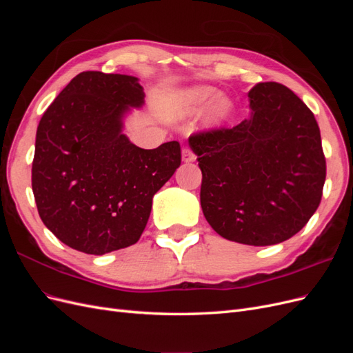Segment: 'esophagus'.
<instances>
[{
  "label": "esophagus",
  "mask_w": 353,
  "mask_h": 353,
  "mask_svg": "<svg viewBox=\"0 0 353 353\" xmlns=\"http://www.w3.org/2000/svg\"><path fill=\"white\" fill-rule=\"evenodd\" d=\"M194 159H196V156H194V153L190 150L188 147H184L183 148V160L185 163H190V162H194Z\"/></svg>",
  "instance_id": "obj_1"
}]
</instances>
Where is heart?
Instances as JSON below:
<instances>
[{"label": "heart", "instance_id": "b5f03b06", "mask_svg": "<svg viewBox=\"0 0 353 353\" xmlns=\"http://www.w3.org/2000/svg\"><path fill=\"white\" fill-rule=\"evenodd\" d=\"M215 97L216 90L206 87V85H196V87L183 88L170 94L169 109L176 119H185V117L199 114ZM231 114L232 101L228 97L219 95V97L209 105L206 110V122L210 126H219L223 122H227Z\"/></svg>", "mask_w": 353, "mask_h": 353}]
</instances>
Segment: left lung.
<instances>
[{
    "label": "left lung",
    "instance_id": "1",
    "mask_svg": "<svg viewBox=\"0 0 353 353\" xmlns=\"http://www.w3.org/2000/svg\"><path fill=\"white\" fill-rule=\"evenodd\" d=\"M250 114L231 130L188 138L201 169L200 205L221 237L271 245L301 231L325 183V157L314 113L276 82L249 91Z\"/></svg>",
    "mask_w": 353,
    "mask_h": 353
}]
</instances>
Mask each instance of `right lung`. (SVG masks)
<instances>
[{
	"instance_id": "1",
	"label": "right lung",
	"mask_w": 353,
	"mask_h": 353,
	"mask_svg": "<svg viewBox=\"0 0 353 353\" xmlns=\"http://www.w3.org/2000/svg\"><path fill=\"white\" fill-rule=\"evenodd\" d=\"M140 79L82 72L42 114L32 190L44 225L69 248L105 254L140 240L153 197L181 165L178 141L132 144L125 116L144 104Z\"/></svg>"
}]
</instances>
